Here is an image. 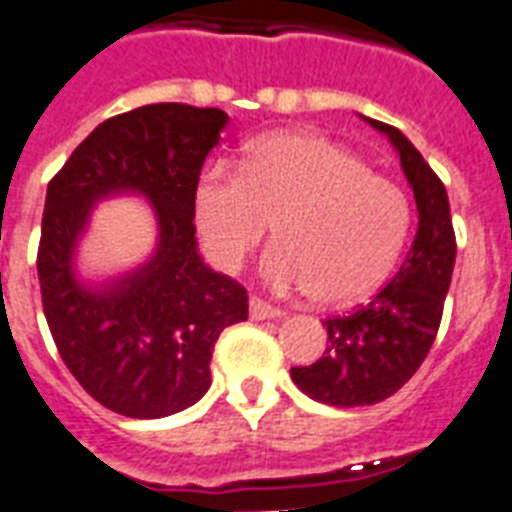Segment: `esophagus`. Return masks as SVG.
Masks as SVG:
<instances>
[{"instance_id":"obj_1","label":"esophagus","mask_w":512,"mask_h":512,"mask_svg":"<svg viewBox=\"0 0 512 512\" xmlns=\"http://www.w3.org/2000/svg\"><path fill=\"white\" fill-rule=\"evenodd\" d=\"M249 317H252V320H276V317H283V309L263 302L260 296H252V299H249Z\"/></svg>"}]
</instances>
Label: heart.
<instances>
[{
  "label": "heart",
  "instance_id": "obj_1",
  "mask_svg": "<svg viewBox=\"0 0 512 512\" xmlns=\"http://www.w3.org/2000/svg\"><path fill=\"white\" fill-rule=\"evenodd\" d=\"M195 223L218 268L239 270L265 234L263 276L325 304L377 289L409 234V200L359 156L315 132L257 140L242 166L216 161L192 195Z\"/></svg>",
  "mask_w": 512,
  "mask_h": 512
}]
</instances>
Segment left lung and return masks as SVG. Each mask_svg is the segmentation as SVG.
Wrapping results in <instances>:
<instances>
[{
    "instance_id": "1",
    "label": "left lung",
    "mask_w": 512,
    "mask_h": 512,
    "mask_svg": "<svg viewBox=\"0 0 512 512\" xmlns=\"http://www.w3.org/2000/svg\"><path fill=\"white\" fill-rule=\"evenodd\" d=\"M401 156L414 190L419 229L388 286L351 315L328 317V349L309 367H291L296 388L328 406H372L401 390L427 359L440 330L455 265V231L445 184L401 130L367 119Z\"/></svg>"
}]
</instances>
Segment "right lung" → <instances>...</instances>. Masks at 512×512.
I'll return each instance as SVG.
<instances>
[{"instance_id": "right-lung-1", "label": "right lung", "mask_w": 512, "mask_h": 512, "mask_svg": "<svg viewBox=\"0 0 512 512\" xmlns=\"http://www.w3.org/2000/svg\"><path fill=\"white\" fill-rule=\"evenodd\" d=\"M221 109L150 103L106 119L77 145L46 190L38 281L62 362L101 406L161 419L210 388L223 328L247 320V289L197 255L192 195L226 127ZM140 191L159 216V249L127 279L90 290L71 273L89 205Z\"/></svg>"}]
</instances>
